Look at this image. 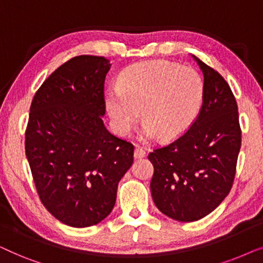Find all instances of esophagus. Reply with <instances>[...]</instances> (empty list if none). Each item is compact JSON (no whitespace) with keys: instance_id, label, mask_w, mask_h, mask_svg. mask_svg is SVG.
<instances>
[{"instance_id":"esophagus-1","label":"esophagus","mask_w":263,"mask_h":263,"mask_svg":"<svg viewBox=\"0 0 263 263\" xmlns=\"http://www.w3.org/2000/svg\"><path fill=\"white\" fill-rule=\"evenodd\" d=\"M146 157V152L143 151L142 148H140V147H136L135 151H134V158L135 159H139V158H143Z\"/></svg>"}]
</instances>
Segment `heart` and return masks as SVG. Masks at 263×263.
I'll list each match as a JSON object with an SVG mask.
<instances>
[{
	"label": "heart",
	"instance_id": "obj_1",
	"mask_svg": "<svg viewBox=\"0 0 263 263\" xmlns=\"http://www.w3.org/2000/svg\"><path fill=\"white\" fill-rule=\"evenodd\" d=\"M203 81L192 68L168 61H145L129 66L105 96L115 132L127 136L139 122L142 141L171 142L192 127L202 106Z\"/></svg>",
	"mask_w": 263,
	"mask_h": 263
}]
</instances>
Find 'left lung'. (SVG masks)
Segmentation results:
<instances>
[{
  "mask_svg": "<svg viewBox=\"0 0 263 263\" xmlns=\"http://www.w3.org/2000/svg\"><path fill=\"white\" fill-rule=\"evenodd\" d=\"M193 57L203 74L199 116L184 135L148 154L154 203L161 213L184 222L206 217L228 196L242 141L238 107L229 84Z\"/></svg>",
  "mask_w": 263,
  "mask_h": 263,
  "instance_id": "obj_1",
  "label": "left lung"
}]
</instances>
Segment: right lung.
<instances>
[{
  "label": "right lung",
  "mask_w": 263,
  "mask_h": 263,
  "mask_svg": "<svg viewBox=\"0 0 263 263\" xmlns=\"http://www.w3.org/2000/svg\"><path fill=\"white\" fill-rule=\"evenodd\" d=\"M110 61L81 55L57 68L32 100L25 149L46 210L63 224L104 220L130 168L134 146L104 125V82Z\"/></svg>",
  "instance_id": "1"
}]
</instances>
